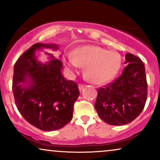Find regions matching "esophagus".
<instances>
[{"mask_svg":"<svg viewBox=\"0 0 160 160\" xmlns=\"http://www.w3.org/2000/svg\"><path fill=\"white\" fill-rule=\"evenodd\" d=\"M78 87H79V89H80V91L81 92V91H82V89L85 88V85H83V84H79Z\"/></svg>","mask_w":160,"mask_h":160,"instance_id":"esophagus-1","label":"esophagus"}]
</instances>
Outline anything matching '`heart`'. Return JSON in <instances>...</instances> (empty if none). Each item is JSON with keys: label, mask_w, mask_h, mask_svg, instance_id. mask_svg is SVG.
<instances>
[{"label": "heart", "mask_w": 160, "mask_h": 160, "mask_svg": "<svg viewBox=\"0 0 160 160\" xmlns=\"http://www.w3.org/2000/svg\"><path fill=\"white\" fill-rule=\"evenodd\" d=\"M68 64L71 67H86L85 75L95 84L107 83L118 74L122 59L115 51H108L96 46H85L78 49L74 56L70 55Z\"/></svg>", "instance_id": "obj_1"}]
</instances>
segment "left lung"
Wrapping results in <instances>:
<instances>
[{
    "mask_svg": "<svg viewBox=\"0 0 160 160\" xmlns=\"http://www.w3.org/2000/svg\"><path fill=\"white\" fill-rule=\"evenodd\" d=\"M122 74L97 89L95 108L102 120L112 126L131 122L144 109L148 97L145 68L138 57L126 55Z\"/></svg>",
    "mask_w": 160,
    "mask_h": 160,
    "instance_id": "obj_1",
    "label": "left lung"
}]
</instances>
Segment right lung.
Here are the masks:
<instances>
[{
	"instance_id": "add662e5",
	"label": "right lung",
	"mask_w": 160,
	"mask_h": 160,
	"mask_svg": "<svg viewBox=\"0 0 160 160\" xmlns=\"http://www.w3.org/2000/svg\"><path fill=\"white\" fill-rule=\"evenodd\" d=\"M42 47L58 49L56 45L38 43L25 51L14 65L12 89L25 120L40 130L53 131L71 120L80 91L76 82L62 76L59 59L47 53L51 58L48 63L37 60L35 51Z\"/></svg>"
}]
</instances>
